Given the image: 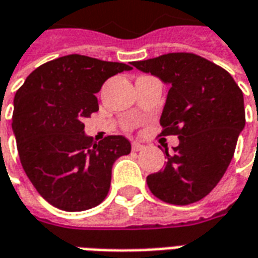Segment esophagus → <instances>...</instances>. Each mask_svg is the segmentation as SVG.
Wrapping results in <instances>:
<instances>
[{"label":"esophagus","mask_w":258,"mask_h":258,"mask_svg":"<svg viewBox=\"0 0 258 258\" xmlns=\"http://www.w3.org/2000/svg\"><path fill=\"white\" fill-rule=\"evenodd\" d=\"M145 149V145H142L140 142H133V151L135 152H140V151H144Z\"/></svg>","instance_id":"obj_1"}]
</instances>
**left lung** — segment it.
Wrapping results in <instances>:
<instances>
[{
	"instance_id": "1",
	"label": "left lung",
	"mask_w": 258,
	"mask_h": 258,
	"mask_svg": "<svg viewBox=\"0 0 258 258\" xmlns=\"http://www.w3.org/2000/svg\"><path fill=\"white\" fill-rule=\"evenodd\" d=\"M170 85L162 135H178L162 171L146 177L151 192L170 205L203 199L232 160L244 128L243 92L225 69L189 52L166 53L133 62Z\"/></svg>"
}]
</instances>
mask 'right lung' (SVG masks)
<instances>
[{
  "mask_svg": "<svg viewBox=\"0 0 258 258\" xmlns=\"http://www.w3.org/2000/svg\"><path fill=\"white\" fill-rule=\"evenodd\" d=\"M131 69L73 53L41 64L16 91L12 130L22 167L37 192L60 210L99 205L110 188L113 163L131 152L123 135L94 142L83 123L98 112L95 94L103 83Z\"/></svg>",
  "mask_w": 258,
  "mask_h": 258,
  "instance_id": "1",
  "label": "right lung"
}]
</instances>
